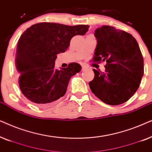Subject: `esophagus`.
Here are the masks:
<instances>
[{
	"instance_id": "34e87169",
	"label": "esophagus",
	"mask_w": 152,
	"mask_h": 152,
	"mask_svg": "<svg viewBox=\"0 0 152 152\" xmlns=\"http://www.w3.org/2000/svg\"><path fill=\"white\" fill-rule=\"evenodd\" d=\"M88 68L86 66H82V70H88Z\"/></svg>"
}]
</instances>
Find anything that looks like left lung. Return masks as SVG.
<instances>
[{"label": "left lung", "instance_id": "1", "mask_svg": "<svg viewBox=\"0 0 152 152\" xmlns=\"http://www.w3.org/2000/svg\"><path fill=\"white\" fill-rule=\"evenodd\" d=\"M93 62L106 61L105 72L93 69L91 91L107 104L119 105L136 92L144 74V61L136 39L124 31L104 26L95 32Z\"/></svg>", "mask_w": 152, "mask_h": 152}]
</instances>
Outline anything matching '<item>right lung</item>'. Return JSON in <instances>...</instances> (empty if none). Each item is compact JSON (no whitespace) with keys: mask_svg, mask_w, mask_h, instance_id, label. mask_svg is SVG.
I'll list each match as a JSON object with an SVG mask.
<instances>
[{"mask_svg":"<svg viewBox=\"0 0 152 152\" xmlns=\"http://www.w3.org/2000/svg\"><path fill=\"white\" fill-rule=\"evenodd\" d=\"M87 25L69 26L55 23H39L27 29L18 40L16 67L23 94L39 107H46L63 97L70 78L82 67L70 63L57 70V55L64 53L76 35H84Z\"/></svg>","mask_w":152,"mask_h":152,"instance_id":"add662e5","label":"right lung"}]
</instances>
